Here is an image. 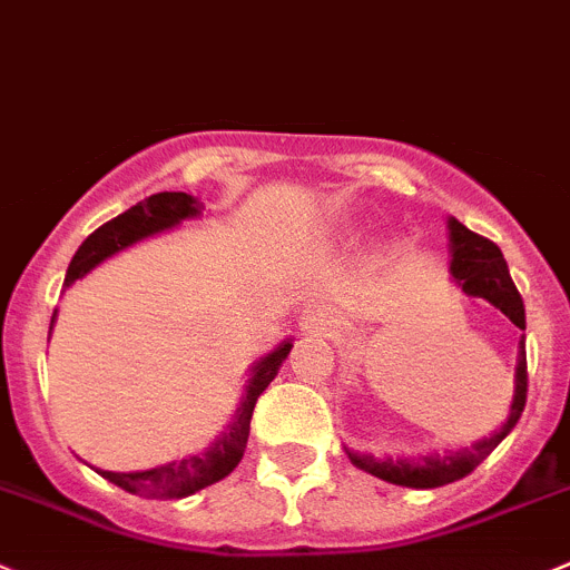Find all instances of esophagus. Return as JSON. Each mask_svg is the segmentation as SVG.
Instances as JSON below:
<instances>
[{
	"label": "esophagus",
	"mask_w": 570,
	"mask_h": 570,
	"mask_svg": "<svg viewBox=\"0 0 570 570\" xmlns=\"http://www.w3.org/2000/svg\"><path fill=\"white\" fill-rule=\"evenodd\" d=\"M340 325V314L325 303H308L301 312V328L317 331V334H331Z\"/></svg>",
	"instance_id": "esophagus-1"
}]
</instances>
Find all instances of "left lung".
Here are the masks:
<instances>
[{"instance_id": "8db88e82", "label": "left lung", "mask_w": 570, "mask_h": 570, "mask_svg": "<svg viewBox=\"0 0 570 570\" xmlns=\"http://www.w3.org/2000/svg\"><path fill=\"white\" fill-rule=\"evenodd\" d=\"M449 250H451V278L454 284L465 292L468 297H484L490 306L499 308L504 317H510L512 325L527 328V312H523V301L518 295L515 284L510 278V267H507L504 256H501L499 245H493L484 236L468 230L460 219L449 217ZM523 340H518V364H515V392H512L510 414L501 423L499 432L490 438L476 440L471 449L445 451V454H425V456H370L358 454V451L345 449L347 460L358 468V471L370 473L375 479H384L390 484H401V488L414 490H432L443 488V484L460 482L468 473L476 471L482 465L495 445L515 429L518 417H521L523 406H527V351H523Z\"/></svg>"}]
</instances>
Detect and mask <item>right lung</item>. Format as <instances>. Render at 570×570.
I'll list each match as a JSON object with an SVG mask.
<instances>
[{"instance_id": "add662e5", "label": "right lung", "mask_w": 570, "mask_h": 570, "mask_svg": "<svg viewBox=\"0 0 570 570\" xmlns=\"http://www.w3.org/2000/svg\"><path fill=\"white\" fill-rule=\"evenodd\" d=\"M206 212L197 197L186 195V191H158V195L147 197V200L136 203L132 208H127L125 214H119L116 219L105 223L102 228L94 230L80 247H77L75 258H71L69 269H66L63 286H71L75 281L86 278L94 267H99L102 262H108L116 253L127 250V247L138 245L141 239H150V236L164 234V230L178 228L186 219H197ZM55 317H58V308L52 314V323H49V334H52ZM292 340L278 342L269 353H264L258 362L250 364V379L245 384V395H242L239 406H236L234 417L225 425V432H219V438L208 445L203 454H189L184 460L164 462V465L150 468V471H132V473H116V471H99L102 479H108L116 488L127 490L132 495H145V499H186V495H195L197 490L208 488V484H217L219 479L228 476L236 465L242 462L247 449V434H250V417L253 409H256L258 395L269 386V381L278 375L281 364L289 356Z\"/></svg>"}]
</instances>
